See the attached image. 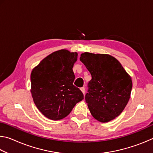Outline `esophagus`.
Segmentation results:
<instances>
[{
    "label": "esophagus",
    "instance_id": "34e87169",
    "mask_svg": "<svg viewBox=\"0 0 153 153\" xmlns=\"http://www.w3.org/2000/svg\"><path fill=\"white\" fill-rule=\"evenodd\" d=\"M80 90H81V91L83 92V94H85V88L84 87H82L81 88H80Z\"/></svg>",
    "mask_w": 153,
    "mask_h": 153
}]
</instances>
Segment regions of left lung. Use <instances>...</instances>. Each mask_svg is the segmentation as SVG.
I'll use <instances>...</instances> for the list:
<instances>
[{"label":"left lung","mask_w":153,"mask_h":153,"mask_svg":"<svg viewBox=\"0 0 153 153\" xmlns=\"http://www.w3.org/2000/svg\"><path fill=\"white\" fill-rule=\"evenodd\" d=\"M79 60L92 76L85 96L92 115L103 123L113 120L129 101L132 88L131 77L111 55L84 53Z\"/></svg>","instance_id":"left-lung-1"}]
</instances>
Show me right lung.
I'll return each instance as SVG.
<instances>
[{"mask_svg": "<svg viewBox=\"0 0 153 153\" xmlns=\"http://www.w3.org/2000/svg\"><path fill=\"white\" fill-rule=\"evenodd\" d=\"M77 53L65 50L46 56L31 74V92L33 102L44 115L52 120L67 117L84 94L74 85L73 67Z\"/></svg>", "mask_w": 153, "mask_h": 153, "instance_id": "right-lung-1", "label": "right lung"}]
</instances>
